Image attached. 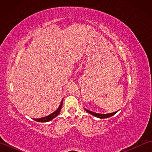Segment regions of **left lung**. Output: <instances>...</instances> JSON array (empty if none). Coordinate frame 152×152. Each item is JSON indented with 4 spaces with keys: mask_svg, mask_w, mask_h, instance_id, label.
Segmentation results:
<instances>
[{
    "mask_svg": "<svg viewBox=\"0 0 152 152\" xmlns=\"http://www.w3.org/2000/svg\"><path fill=\"white\" fill-rule=\"evenodd\" d=\"M86 110L88 112V113H89V114H92L93 115H95V116H96V117L99 118H101V119L108 118L111 117V116L114 115L115 114H116V112H113V113H110V114H98V113H95V112H91V111H89V110H87V109H86Z\"/></svg>",
    "mask_w": 152,
    "mask_h": 152,
    "instance_id": "1",
    "label": "left lung"
}]
</instances>
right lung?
Here are the masks:
<instances>
[{
	"label": "right lung",
	"mask_w": 152,
	"mask_h": 152,
	"mask_svg": "<svg viewBox=\"0 0 152 152\" xmlns=\"http://www.w3.org/2000/svg\"><path fill=\"white\" fill-rule=\"evenodd\" d=\"M62 105H63V101H61V104L59 105V107L57 108V110L56 111H55L52 114H51L50 115L46 116V117H44L42 118H39V119H34V120L38 121V122H48L50 121L51 119H53V118H55L56 117L57 115H59V112L61 110V108H62Z\"/></svg>",
	"instance_id": "obj_1"
}]
</instances>
